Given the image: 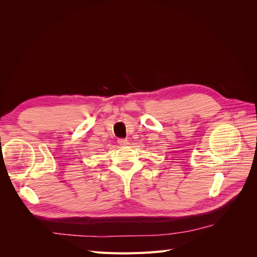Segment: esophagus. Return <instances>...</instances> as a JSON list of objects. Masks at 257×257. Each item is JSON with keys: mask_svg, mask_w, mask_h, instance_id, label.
I'll list each match as a JSON object with an SVG mask.
<instances>
[{"mask_svg": "<svg viewBox=\"0 0 257 257\" xmlns=\"http://www.w3.org/2000/svg\"><path fill=\"white\" fill-rule=\"evenodd\" d=\"M118 144H119L120 147H124V146H127L128 145V142L126 141V139L120 138V139H118Z\"/></svg>", "mask_w": 257, "mask_h": 257, "instance_id": "1", "label": "esophagus"}]
</instances>
